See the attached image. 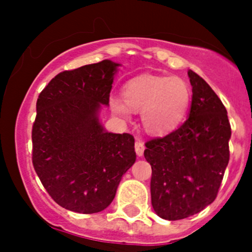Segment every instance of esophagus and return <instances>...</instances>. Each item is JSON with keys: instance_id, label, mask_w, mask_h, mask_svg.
<instances>
[{"instance_id": "obj_1", "label": "esophagus", "mask_w": 252, "mask_h": 252, "mask_svg": "<svg viewBox=\"0 0 252 252\" xmlns=\"http://www.w3.org/2000/svg\"><path fill=\"white\" fill-rule=\"evenodd\" d=\"M144 150H145L144 141L136 140L135 141V151H136V155H138L139 157H141L142 155H144Z\"/></svg>"}]
</instances>
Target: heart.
Segmentation results:
<instances>
[{
	"instance_id": "heart-1",
	"label": "heart",
	"mask_w": 252,
	"mask_h": 252,
	"mask_svg": "<svg viewBox=\"0 0 252 252\" xmlns=\"http://www.w3.org/2000/svg\"><path fill=\"white\" fill-rule=\"evenodd\" d=\"M124 104L111 101V108L119 116L130 111L140 112L141 126L147 134L164 136L174 131L184 121L191 101V89L179 77L142 74L123 86Z\"/></svg>"
}]
</instances>
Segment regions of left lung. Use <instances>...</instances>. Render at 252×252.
I'll use <instances>...</instances> for the list:
<instances>
[{
	"instance_id": "left-lung-1",
	"label": "left lung",
	"mask_w": 252,
	"mask_h": 252,
	"mask_svg": "<svg viewBox=\"0 0 252 252\" xmlns=\"http://www.w3.org/2000/svg\"><path fill=\"white\" fill-rule=\"evenodd\" d=\"M189 118L164 138L145 144L151 164V202L163 220L196 215L215 201L229 162L232 135L227 110L211 86L192 70Z\"/></svg>"
}]
</instances>
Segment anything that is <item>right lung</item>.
Returning <instances> with one entry per match:
<instances>
[{
	"instance_id": "right-lung-1",
	"label": "right lung",
	"mask_w": 252,
	"mask_h": 252,
	"mask_svg": "<svg viewBox=\"0 0 252 252\" xmlns=\"http://www.w3.org/2000/svg\"><path fill=\"white\" fill-rule=\"evenodd\" d=\"M119 63L105 60L56 75L36 102L32 164L50 196L65 210L97 213L116 196L136 159L130 134L100 122Z\"/></svg>"
}]
</instances>
